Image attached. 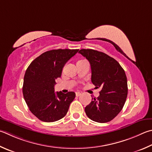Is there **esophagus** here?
Instances as JSON below:
<instances>
[{"label":"esophagus","instance_id":"1","mask_svg":"<svg viewBox=\"0 0 152 152\" xmlns=\"http://www.w3.org/2000/svg\"><path fill=\"white\" fill-rule=\"evenodd\" d=\"M80 95H81V93L80 92H76V96H80Z\"/></svg>","mask_w":152,"mask_h":152}]
</instances>
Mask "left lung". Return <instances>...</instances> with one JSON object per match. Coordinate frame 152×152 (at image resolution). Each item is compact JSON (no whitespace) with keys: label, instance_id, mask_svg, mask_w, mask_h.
Instances as JSON below:
<instances>
[{"label":"left lung","instance_id":"8db88e82","mask_svg":"<svg viewBox=\"0 0 152 152\" xmlns=\"http://www.w3.org/2000/svg\"><path fill=\"white\" fill-rule=\"evenodd\" d=\"M78 52L90 62L93 84L101 88L100 96L92 98L85 107L86 114L94 122H108L119 114L126 102L128 83L125 71L104 52L92 49H81Z\"/></svg>","mask_w":152,"mask_h":152}]
</instances>
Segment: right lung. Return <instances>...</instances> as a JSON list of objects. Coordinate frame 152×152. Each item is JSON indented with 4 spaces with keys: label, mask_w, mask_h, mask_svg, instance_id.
Instances as JSON below:
<instances>
[{
    "label": "right lung",
    "mask_w": 152,
    "mask_h": 152,
    "mask_svg": "<svg viewBox=\"0 0 152 152\" xmlns=\"http://www.w3.org/2000/svg\"><path fill=\"white\" fill-rule=\"evenodd\" d=\"M78 49H58L44 52L30 63L24 77L23 96L29 110L45 122H53L66 115L76 94L54 92L56 80L66 63Z\"/></svg>",
    "instance_id": "1"
}]
</instances>
